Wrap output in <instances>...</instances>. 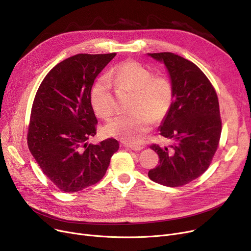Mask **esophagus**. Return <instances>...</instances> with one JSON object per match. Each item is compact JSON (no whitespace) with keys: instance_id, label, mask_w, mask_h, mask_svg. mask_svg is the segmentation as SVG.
I'll use <instances>...</instances> for the list:
<instances>
[{"instance_id":"34e87169","label":"esophagus","mask_w":251,"mask_h":251,"mask_svg":"<svg viewBox=\"0 0 251 251\" xmlns=\"http://www.w3.org/2000/svg\"><path fill=\"white\" fill-rule=\"evenodd\" d=\"M124 147L127 148V149L132 150V151H141V150L143 149V147L137 146V144H134V146H133V144H127V143H125Z\"/></svg>"}]
</instances>
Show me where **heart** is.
I'll list each match as a JSON object with an SVG mask.
<instances>
[{
  "instance_id": "b5f03b06",
  "label": "heart",
  "mask_w": 251,
  "mask_h": 251,
  "mask_svg": "<svg viewBox=\"0 0 251 251\" xmlns=\"http://www.w3.org/2000/svg\"><path fill=\"white\" fill-rule=\"evenodd\" d=\"M108 77L118 87L133 91V112L114 118L105 125V133L127 144L138 143L151 128L153 120H162L169 113L174 100L173 84L167 76L153 75L151 69L132 60L117 65ZM90 100L99 117H112L114 101L107 78H100L96 83Z\"/></svg>"
}]
</instances>
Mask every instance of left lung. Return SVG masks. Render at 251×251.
<instances>
[{"label":"left lung","mask_w":251,"mask_h":251,"mask_svg":"<svg viewBox=\"0 0 251 251\" xmlns=\"http://www.w3.org/2000/svg\"><path fill=\"white\" fill-rule=\"evenodd\" d=\"M164 63L174 88L172 107L159 127L173 140L169 148L152 144L160 157L149 177L164 186L185 185L202 175L218 149L222 132L216 90L197 66L173 52L148 54Z\"/></svg>","instance_id":"1"}]
</instances>
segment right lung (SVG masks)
<instances>
[{"label":"right lung","instance_id":"obj_1","mask_svg":"<svg viewBox=\"0 0 251 251\" xmlns=\"http://www.w3.org/2000/svg\"><path fill=\"white\" fill-rule=\"evenodd\" d=\"M116 56L78 54L57 64L35 95L27 134L28 148L44 174L64 192L98 183L107 172L119 142L88 143L97 134L90 100L98 75Z\"/></svg>","mask_w":251,"mask_h":251}]
</instances>
